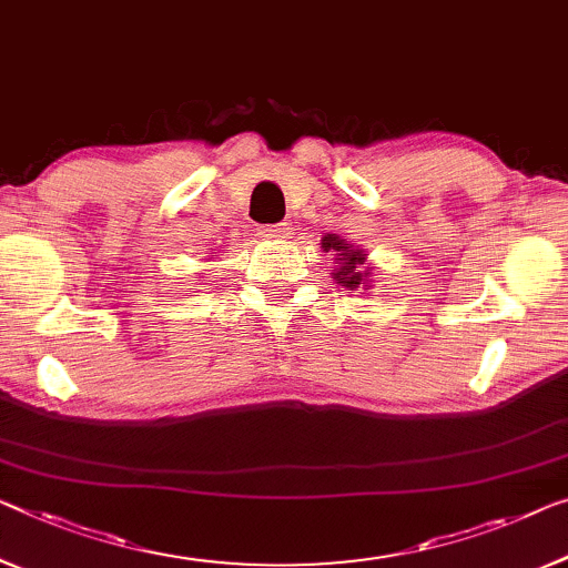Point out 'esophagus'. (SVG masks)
<instances>
[{"label": "esophagus", "mask_w": 568, "mask_h": 568, "mask_svg": "<svg viewBox=\"0 0 568 568\" xmlns=\"http://www.w3.org/2000/svg\"><path fill=\"white\" fill-rule=\"evenodd\" d=\"M260 236L267 242H285L291 236V230H287V224H270L260 226Z\"/></svg>", "instance_id": "34e87169"}]
</instances>
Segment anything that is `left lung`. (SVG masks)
I'll list each match as a JSON object with an SVG mask.
<instances>
[{"label": "left lung", "instance_id": "left-lung-1", "mask_svg": "<svg viewBox=\"0 0 568 568\" xmlns=\"http://www.w3.org/2000/svg\"><path fill=\"white\" fill-rule=\"evenodd\" d=\"M321 247H324L326 252L334 250L338 252V267L334 275V281L342 283L344 287H349V291H354V287L365 285V277H367V270H365V255L362 252H352L349 247H344V242L338 240V236L328 234L321 240Z\"/></svg>", "mask_w": 568, "mask_h": 568}]
</instances>
